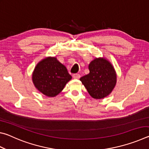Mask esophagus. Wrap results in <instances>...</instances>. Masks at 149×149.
<instances>
[{
	"instance_id": "esophagus-1",
	"label": "esophagus",
	"mask_w": 149,
	"mask_h": 149,
	"mask_svg": "<svg viewBox=\"0 0 149 149\" xmlns=\"http://www.w3.org/2000/svg\"><path fill=\"white\" fill-rule=\"evenodd\" d=\"M73 78H74V79H79V78H80V75L79 74H74V75H73Z\"/></svg>"
}]
</instances>
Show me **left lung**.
Segmentation results:
<instances>
[{
  "mask_svg": "<svg viewBox=\"0 0 149 149\" xmlns=\"http://www.w3.org/2000/svg\"><path fill=\"white\" fill-rule=\"evenodd\" d=\"M89 74L80 78L93 99H102L109 95L116 85L114 66L104 57L95 58L89 64Z\"/></svg>",
  "mask_w": 149,
  "mask_h": 149,
  "instance_id": "8db88e82",
  "label": "left lung"
}]
</instances>
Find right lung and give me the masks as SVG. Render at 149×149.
I'll use <instances>...</instances> for the list:
<instances>
[{
    "mask_svg": "<svg viewBox=\"0 0 149 149\" xmlns=\"http://www.w3.org/2000/svg\"><path fill=\"white\" fill-rule=\"evenodd\" d=\"M72 78L66 67L53 56L46 57L37 63L32 74L35 88L49 97L58 95Z\"/></svg>",
    "mask_w": 149,
    "mask_h": 149,
    "instance_id": "obj_1",
    "label": "right lung"
}]
</instances>
